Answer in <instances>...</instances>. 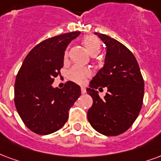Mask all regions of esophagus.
I'll use <instances>...</instances> for the list:
<instances>
[{"instance_id":"1","label":"esophagus","mask_w":161,"mask_h":161,"mask_svg":"<svg viewBox=\"0 0 161 161\" xmlns=\"http://www.w3.org/2000/svg\"><path fill=\"white\" fill-rule=\"evenodd\" d=\"M81 92H82V94H85V93H86L85 88H81Z\"/></svg>"}]
</instances>
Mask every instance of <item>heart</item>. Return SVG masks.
Instances as JSON below:
<instances>
[{"label": "heart", "instance_id": "obj_1", "mask_svg": "<svg viewBox=\"0 0 161 161\" xmlns=\"http://www.w3.org/2000/svg\"><path fill=\"white\" fill-rule=\"evenodd\" d=\"M83 43L84 47H86L87 51L89 53L95 56L98 54L101 51V42L97 36L94 35H89L84 36L83 39ZM69 50L66 48L64 53V59L66 60L68 58ZM68 78L72 82H75L77 84H84L86 83L87 79L92 76V71L91 70L87 67H82V66H72L68 71L67 73Z\"/></svg>", "mask_w": 161, "mask_h": 161}]
</instances>
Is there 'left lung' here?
I'll use <instances>...</instances> for the list:
<instances>
[{
  "instance_id": "obj_1",
  "label": "left lung",
  "mask_w": 161,
  "mask_h": 161,
  "mask_svg": "<svg viewBox=\"0 0 161 161\" xmlns=\"http://www.w3.org/2000/svg\"><path fill=\"white\" fill-rule=\"evenodd\" d=\"M107 46L105 65L90 82L88 94L93 99L88 120L105 136L122 134L133 125L141 111L144 81L134 54L114 38L96 32ZM108 87L104 98L95 90Z\"/></svg>"
}]
</instances>
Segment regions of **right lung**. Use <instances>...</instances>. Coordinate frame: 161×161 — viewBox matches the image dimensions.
Returning a JSON list of instances; mask_svg holds the SVG:
<instances>
[{
	"label": "right lung",
	"mask_w": 161,
	"mask_h": 161,
	"mask_svg": "<svg viewBox=\"0 0 161 161\" xmlns=\"http://www.w3.org/2000/svg\"><path fill=\"white\" fill-rule=\"evenodd\" d=\"M79 34L70 32L41 42L30 51L18 72L15 107L24 124L36 134L48 135L60 129L80 96V87L71 81L62 89L52 86L63 67L65 48Z\"/></svg>",
	"instance_id": "add662e5"
}]
</instances>
